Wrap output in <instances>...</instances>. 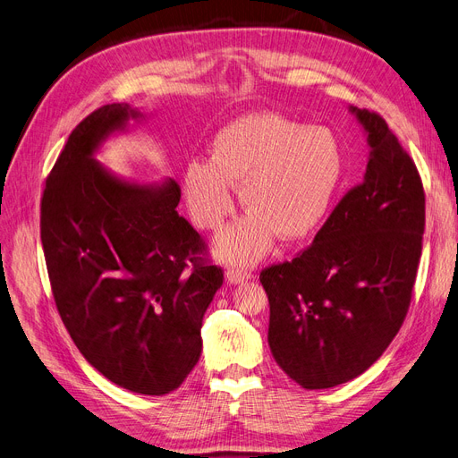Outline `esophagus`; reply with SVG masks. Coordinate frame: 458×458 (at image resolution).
<instances>
[{
  "mask_svg": "<svg viewBox=\"0 0 458 458\" xmlns=\"http://www.w3.org/2000/svg\"><path fill=\"white\" fill-rule=\"evenodd\" d=\"M228 281L230 283H243V281H247V279H250L252 274L250 269H245V267H240V266H232V267H228Z\"/></svg>",
  "mask_w": 458,
  "mask_h": 458,
  "instance_id": "obj_1",
  "label": "esophagus"
}]
</instances>
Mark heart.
I'll list each match as a JSON object with an SVG mask.
<instances>
[{"instance_id": "b5f03b06", "label": "heart", "mask_w": 458, "mask_h": 458, "mask_svg": "<svg viewBox=\"0 0 458 458\" xmlns=\"http://www.w3.org/2000/svg\"><path fill=\"white\" fill-rule=\"evenodd\" d=\"M345 174L337 133L277 113L245 114L216 133L211 160L184 167V196L198 228L215 232L233 213V184L250 211L218 242L220 257L249 264L276 238L303 240L328 216Z\"/></svg>"}]
</instances>
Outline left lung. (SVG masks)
Segmentation results:
<instances>
[{
  "label": "left lung",
  "instance_id": "8db88e82",
  "mask_svg": "<svg viewBox=\"0 0 458 458\" xmlns=\"http://www.w3.org/2000/svg\"><path fill=\"white\" fill-rule=\"evenodd\" d=\"M371 157L311 245L264 267L267 344L303 388L347 383L391 345L408 315L425 233V189L385 118L354 109Z\"/></svg>",
  "mask_w": 458,
  "mask_h": 458
}]
</instances>
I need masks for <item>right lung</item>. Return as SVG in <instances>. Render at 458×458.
I'll return each instance as SVG.
<instances>
[{
  "instance_id": "add662e5",
  "label": "right lung",
  "mask_w": 458,
  "mask_h": 458,
  "mask_svg": "<svg viewBox=\"0 0 458 458\" xmlns=\"http://www.w3.org/2000/svg\"><path fill=\"white\" fill-rule=\"evenodd\" d=\"M135 116L107 104L73 128L45 182L41 243L56 310L82 357L114 385L160 396L196 366L225 269L175 211V181L147 189L94 162L99 141Z\"/></svg>"
}]
</instances>
